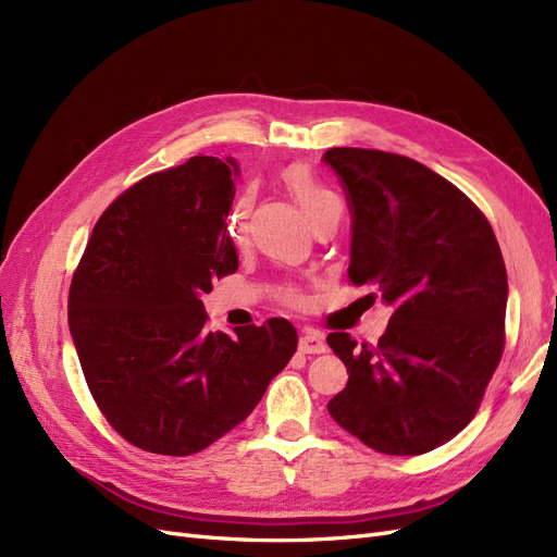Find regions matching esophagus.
<instances>
[{"mask_svg":"<svg viewBox=\"0 0 557 557\" xmlns=\"http://www.w3.org/2000/svg\"><path fill=\"white\" fill-rule=\"evenodd\" d=\"M299 350L301 352H323L325 350V339L323 334L315 330H307L299 336Z\"/></svg>","mask_w":557,"mask_h":557,"instance_id":"1","label":"esophagus"}]
</instances>
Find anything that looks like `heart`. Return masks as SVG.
I'll return each instance as SVG.
<instances>
[{
    "label": "heart",
    "instance_id": "1",
    "mask_svg": "<svg viewBox=\"0 0 557 557\" xmlns=\"http://www.w3.org/2000/svg\"><path fill=\"white\" fill-rule=\"evenodd\" d=\"M285 185H288V190L293 193V197L297 199V205L305 213V218L309 221L311 230L330 223V221H339L342 223V215H344V205L342 199L336 197L327 185L320 183L307 166H290L288 172H285ZM252 207V193H244L242 199L237 201V207H234L232 215H230V223H227V232L232 239H242L244 232H246V218L250 213ZM288 299H295V295L288 290L285 293Z\"/></svg>",
    "mask_w": 557,
    "mask_h": 557
}]
</instances>
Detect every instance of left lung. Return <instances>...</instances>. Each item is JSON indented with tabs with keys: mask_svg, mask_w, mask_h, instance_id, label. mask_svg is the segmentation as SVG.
Here are the masks:
<instances>
[{
	"mask_svg": "<svg viewBox=\"0 0 557 557\" xmlns=\"http://www.w3.org/2000/svg\"><path fill=\"white\" fill-rule=\"evenodd\" d=\"M323 160L350 201L348 278L393 307L376 348L327 336L348 369L327 411L379 453H428L467 428L499 364V244L474 201L425 164L367 148H330Z\"/></svg>",
	"mask_w": 557,
	"mask_h": 557,
	"instance_id": "left-lung-1",
	"label": "left lung"
}]
</instances>
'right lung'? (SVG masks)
I'll return each instance as SVG.
<instances>
[{"mask_svg": "<svg viewBox=\"0 0 557 557\" xmlns=\"http://www.w3.org/2000/svg\"><path fill=\"white\" fill-rule=\"evenodd\" d=\"M239 164L197 156L134 183L99 218L70 290V330L113 430L150 453L193 455L237 428L288 364L285 318L209 332L201 295L234 274L227 232Z\"/></svg>", "mask_w": 557, "mask_h": 557, "instance_id": "obj_1", "label": "right lung"}]
</instances>
